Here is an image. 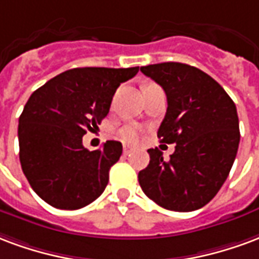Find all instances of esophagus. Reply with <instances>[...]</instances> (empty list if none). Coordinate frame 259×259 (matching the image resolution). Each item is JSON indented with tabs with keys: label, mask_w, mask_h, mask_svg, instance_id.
I'll use <instances>...</instances> for the list:
<instances>
[{
	"label": "esophagus",
	"mask_w": 259,
	"mask_h": 259,
	"mask_svg": "<svg viewBox=\"0 0 259 259\" xmlns=\"http://www.w3.org/2000/svg\"><path fill=\"white\" fill-rule=\"evenodd\" d=\"M122 152H124V154H125V156H128V154L132 152V148H131V146H124Z\"/></svg>",
	"instance_id": "34e87169"
}]
</instances>
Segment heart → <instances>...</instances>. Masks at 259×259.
<instances>
[{"instance_id": "obj_1", "label": "heart", "mask_w": 259, "mask_h": 259, "mask_svg": "<svg viewBox=\"0 0 259 259\" xmlns=\"http://www.w3.org/2000/svg\"><path fill=\"white\" fill-rule=\"evenodd\" d=\"M152 85V84H150ZM118 137L121 141L127 143H135L138 142L139 139V132H138V128L134 127V125H125L122 127L120 131H118Z\"/></svg>"}]
</instances>
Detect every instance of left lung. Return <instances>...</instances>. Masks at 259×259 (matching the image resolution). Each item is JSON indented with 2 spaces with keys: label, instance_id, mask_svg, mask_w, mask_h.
<instances>
[{
  "label": "left lung",
  "instance_id": "1",
  "mask_svg": "<svg viewBox=\"0 0 259 259\" xmlns=\"http://www.w3.org/2000/svg\"><path fill=\"white\" fill-rule=\"evenodd\" d=\"M167 95V113L157 137L175 143L168 161L149 149V165L138 174L143 193L171 211L188 212L214 199L233 165L239 117L225 90L197 67L167 62L141 67Z\"/></svg>",
  "mask_w": 259,
  "mask_h": 259
}]
</instances>
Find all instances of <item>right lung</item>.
<instances>
[{
    "label": "right lung",
    "instance_id": "add662e5",
    "mask_svg": "<svg viewBox=\"0 0 259 259\" xmlns=\"http://www.w3.org/2000/svg\"><path fill=\"white\" fill-rule=\"evenodd\" d=\"M139 67H77L60 73L34 91L19 117V158L30 186L48 204L78 209L106 188L109 169L122 145L82 146L87 131L98 130L121 82Z\"/></svg>",
    "mask_w": 259,
    "mask_h": 259
}]
</instances>
